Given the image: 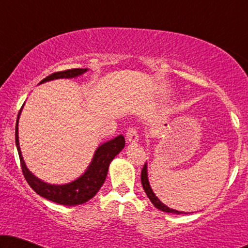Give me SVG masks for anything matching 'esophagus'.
<instances>
[{
	"mask_svg": "<svg viewBox=\"0 0 248 248\" xmlns=\"http://www.w3.org/2000/svg\"><path fill=\"white\" fill-rule=\"evenodd\" d=\"M126 140L128 142H132V143H134V142H138L139 141V135H138L137 128L133 127V126H130V127L127 128V131H126Z\"/></svg>",
	"mask_w": 248,
	"mask_h": 248,
	"instance_id": "esophagus-1",
	"label": "esophagus"
}]
</instances>
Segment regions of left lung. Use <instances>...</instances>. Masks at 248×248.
Masks as SVG:
<instances>
[{
    "instance_id": "8db88e82",
    "label": "left lung",
    "mask_w": 248,
    "mask_h": 248,
    "mask_svg": "<svg viewBox=\"0 0 248 248\" xmlns=\"http://www.w3.org/2000/svg\"><path fill=\"white\" fill-rule=\"evenodd\" d=\"M141 183H142V186H143V189L145 192V194L148 195V198L150 199V201L152 202V204H154L155 208L161 210V211L164 212H168V213H175V215H181V213H184L186 215L185 212H181V211H177V210H174V209H170L168 208L167 205H165L164 203L160 202V200H159L157 196L154 192H152V189L150 187V184H149V179H148V169H147V162H145L143 168H142V171H141Z\"/></svg>"
}]
</instances>
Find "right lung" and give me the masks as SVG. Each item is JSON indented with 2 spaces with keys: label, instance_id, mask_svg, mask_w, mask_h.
I'll return each instance as SVG.
<instances>
[{
  "label": "right lung",
  "instance_id": "1",
  "mask_svg": "<svg viewBox=\"0 0 248 248\" xmlns=\"http://www.w3.org/2000/svg\"><path fill=\"white\" fill-rule=\"evenodd\" d=\"M84 72H87V69H71L61 71V72H55L48 77H46L45 79L40 81V83L55 79H63V78H65V79L76 78L83 74ZM20 111L18 114V117H16V149H18L23 176H25L26 181L30 185V187L37 194L43 196V198L49 200L52 202L59 203V204L67 206L82 204V203H86L90 199H93L97 194V192L99 191L101 186H103L105 179H106L110 161L124 148L125 139L123 135H118V137L114 138L113 140H109L99 145L96 152H94L93 161L90 162L86 172L83 175H81L76 181L64 185L47 184V183L37 178L31 171H29L25 161H23L18 137V121Z\"/></svg>",
  "mask_w": 248,
  "mask_h": 248
}]
</instances>
